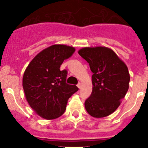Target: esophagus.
I'll return each mask as SVG.
<instances>
[{
	"label": "esophagus",
	"mask_w": 148,
	"mask_h": 148,
	"mask_svg": "<svg viewBox=\"0 0 148 148\" xmlns=\"http://www.w3.org/2000/svg\"><path fill=\"white\" fill-rule=\"evenodd\" d=\"M77 86H78V88H79V89L82 88V84H81L80 82H79V83H78V84H77Z\"/></svg>",
	"instance_id": "34e87169"
}]
</instances>
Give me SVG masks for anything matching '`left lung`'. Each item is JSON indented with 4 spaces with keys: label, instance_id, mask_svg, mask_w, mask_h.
<instances>
[{
    "label": "left lung",
    "instance_id": "left-lung-1",
    "mask_svg": "<svg viewBox=\"0 0 148 148\" xmlns=\"http://www.w3.org/2000/svg\"><path fill=\"white\" fill-rule=\"evenodd\" d=\"M78 54L93 73L92 93L84 102L86 110L95 118L109 116L119 108L129 88L127 67L112 49L104 47L83 48Z\"/></svg>",
    "mask_w": 148,
    "mask_h": 148
}]
</instances>
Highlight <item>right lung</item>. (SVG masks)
<instances>
[{
  "instance_id": "obj_1",
  "label": "right lung",
  "mask_w": 148,
  "mask_h": 148,
  "mask_svg": "<svg viewBox=\"0 0 148 148\" xmlns=\"http://www.w3.org/2000/svg\"><path fill=\"white\" fill-rule=\"evenodd\" d=\"M75 48L56 44L41 51L31 61L23 77V88L29 106L45 119H54L64 113L69 98L78 91L66 83L67 71L60 70L64 61Z\"/></svg>"
}]
</instances>
